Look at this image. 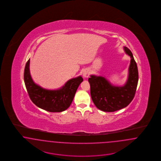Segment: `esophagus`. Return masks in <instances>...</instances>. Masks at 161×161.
Returning <instances> with one entry per match:
<instances>
[{"label": "esophagus", "mask_w": 161, "mask_h": 161, "mask_svg": "<svg viewBox=\"0 0 161 161\" xmlns=\"http://www.w3.org/2000/svg\"><path fill=\"white\" fill-rule=\"evenodd\" d=\"M90 75V72L89 69H84L83 72V77L84 78H88Z\"/></svg>", "instance_id": "34e87169"}]
</instances>
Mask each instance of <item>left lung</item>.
Returning a JSON list of instances; mask_svg holds the SVG:
<instances>
[{
    "label": "left lung",
    "mask_w": 161,
    "mask_h": 161,
    "mask_svg": "<svg viewBox=\"0 0 161 161\" xmlns=\"http://www.w3.org/2000/svg\"><path fill=\"white\" fill-rule=\"evenodd\" d=\"M124 49L131 58L128 79L124 86H114L102 76L92 75L88 79L92 101L102 111L112 112L127 107L135 97L138 82V67L130 49L125 46Z\"/></svg>",
    "instance_id": "8db88e82"
}]
</instances>
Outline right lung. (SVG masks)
I'll list each match as a JSON object with an SVG mask.
<instances>
[{
  "mask_svg": "<svg viewBox=\"0 0 161 161\" xmlns=\"http://www.w3.org/2000/svg\"><path fill=\"white\" fill-rule=\"evenodd\" d=\"M30 60L26 62L24 70V81L32 103L37 107L50 112H61L71 104L77 89L83 81L81 76L68 81L57 90H47L36 84L30 71Z\"/></svg>",
  "mask_w": 161,
  "mask_h": 161,
  "instance_id": "add662e5",
  "label": "right lung"
}]
</instances>
